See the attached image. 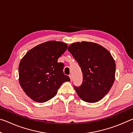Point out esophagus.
Here are the masks:
<instances>
[{
  "instance_id": "esophagus-1",
  "label": "esophagus",
  "mask_w": 133,
  "mask_h": 133,
  "mask_svg": "<svg viewBox=\"0 0 133 133\" xmlns=\"http://www.w3.org/2000/svg\"><path fill=\"white\" fill-rule=\"evenodd\" d=\"M69 77H70V80L72 81V80H73V77H72V75H69Z\"/></svg>"
}]
</instances>
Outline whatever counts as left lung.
Returning a JSON list of instances; mask_svg holds the SVG:
<instances>
[{"mask_svg": "<svg viewBox=\"0 0 133 133\" xmlns=\"http://www.w3.org/2000/svg\"><path fill=\"white\" fill-rule=\"evenodd\" d=\"M78 62L83 73V83L75 86L79 97L96 103L109 93L115 80L116 63L109 51L93 42L71 44L67 49Z\"/></svg>", "mask_w": 133, "mask_h": 133, "instance_id": "left-lung-1", "label": "left lung"}]
</instances>
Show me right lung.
I'll list each match as a JSON object with an SVG mask.
<instances>
[{"label": "right lung", "instance_id": "obj_1", "mask_svg": "<svg viewBox=\"0 0 133 133\" xmlns=\"http://www.w3.org/2000/svg\"><path fill=\"white\" fill-rule=\"evenodd\" d=\"M67 44L54 40L30 49L22 58L19 66L20 85L31 99L44 103L56 96L58 89L70 79L63 73L64 64L57 60Z\"/></svg>", "mask_w": 133, "mask_h": 133}]
</instances>
